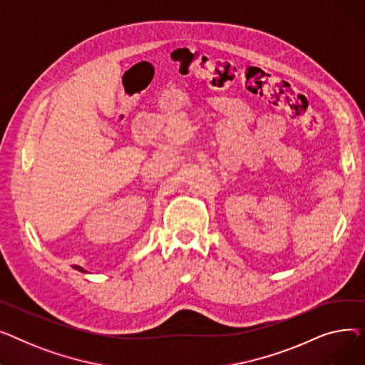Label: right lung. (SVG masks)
<instances>
[{"instance_id": "1", "label": "right lung", "mask_w": 365, "mask_h": 365, "mask_svg": "<svg viewBox=\"0 0 365 365\" xmlns=\"http://www.w3.org/2000/svg\"><path fill=\"white\" fill-rule=\"evenodd\" d=\"M73 267H75V269H76V271H80V272H86V271L83 269V267H81V266H76V264H73Z\"/></svg>"}]
</instances>
